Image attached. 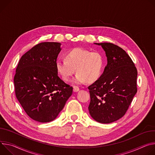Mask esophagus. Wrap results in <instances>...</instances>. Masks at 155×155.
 Masks as SVG:
<instances>
[{
	"label": "esophagus",
	"instance_id": "obj_1",
	"mask_svg": "<svg viewBox=\"0 0 155 155\" xmlns=\"http://www.w3.org/2000/svg\"><path fill=\"white\" fill-rule=\"evenodd\" d=\"M79 91V88L78 87H77V86H74L73 87V91L74 92H78Z\"/></svg>",
	"mask_w": 155,
	"mask_h": 155
}]
</instances>
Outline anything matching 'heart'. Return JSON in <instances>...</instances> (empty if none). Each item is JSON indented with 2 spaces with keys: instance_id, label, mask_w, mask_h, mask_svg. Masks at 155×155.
Here are the masks:
<instances>
[{
  "instance_id": "heart-1",
  "label": "heart",
  "mask_w": 155,
  "mask_h": 155,
  "mask_svg": "<svg viewBox=\"0 0 155 155\" xmlns=\"http://www.w3.org/2000/svg\"><path fill=\"white\" fill-rule=\"evenodd\" d=\"M104 64V57L98 51L75 48L66 53V60H58L55 66L58 74L64 81L70 79L76 71L78 73L73 82L80 84L98 79Z\"/></svg>"
}]
</instances>
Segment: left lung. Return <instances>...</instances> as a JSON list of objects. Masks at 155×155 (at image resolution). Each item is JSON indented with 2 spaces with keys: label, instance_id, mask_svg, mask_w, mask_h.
<instances>
[{
  "label": "left lung",
  "instance_id": "1",
  "mask_svg": "<svg viewBox=\"0 0 155 155\" xmlns=\"http://www.w3.org/2000/svg\"><path fill=\"white\" fill-rule=\"evenodd\" d=\"M105 51L107 65L88 89L89 111L95 121L109 124L121 118L137 93V71L129 55L111 43H94Z\"/></svg>",
  "mask_w": 155,
  "mask_h": 155
}]
</instances>
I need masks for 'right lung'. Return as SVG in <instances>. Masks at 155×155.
I'll return each instance as SVG.
<instances>
[{"instance_id":"add662e5","label":"right lung","mask_w":155,"mask_h":155,"mask_svg":"<svg viewBox=\"0 0 155 155\" xmlns=\"http://www.w3.org/2000/svg\"><path fill=\"white\" fill-rule=\"evenodd\" d=\"M61 50V43H40L25 53L17 66L16 97L34 121H52L72 95L73 87L61 79L56 70Z\"/></svg>"}]
</instances>
